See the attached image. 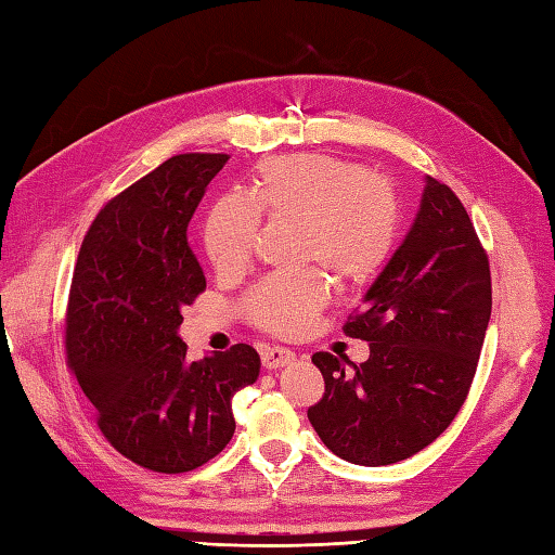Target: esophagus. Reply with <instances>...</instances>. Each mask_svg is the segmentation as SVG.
<instances>
[{
    "label": "esophagus",
    "mask_w": 555,
    "mask_h": 555,
    "mask_svg": "<svg viewBox=\"0 0 555 555\" xmlns=\"http://www.w3.org/2000/svg\"><path fill=\"white\" fill-rule=\"evenodd\" d=\"M296 360V352H291L286 348H264L262 350V364L264 370H279V367H286Z\"/></svg>",
    "instance_id": "34e87169"
}]
</instances>
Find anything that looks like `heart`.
Instances as JSON below:
<instances>
[{
	"label": "heart",
	"mask_w": 555,
	"mask_h": 555,
	"mask_svg": "<svg viewBox=\"0 0 555 555\" xmlns=\"http://www.w3.org/2000/svg\"><path fill=\"white\" fill-rule=\"evenodd\" d=\"M259 217L296 227L298 264L320 267L344 288L376 276L391 255L398 231L393 191L358 164L326 155L267 159L247 179V205L223 197L205 219V250L221 274L247 264ZM324 305V281L302 274L257 284L245 310L264 332L293 336Z\"/></svg>",
	"instance_id": "1"
}]
</instances>
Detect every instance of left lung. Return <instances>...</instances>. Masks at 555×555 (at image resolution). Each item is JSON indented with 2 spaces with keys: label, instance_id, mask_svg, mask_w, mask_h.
<instances>
[{
  "label": "left lung",
  "instance_id": "left-lung-1",
  "mask_svg": "<svg viewBox=\"0 0 555 555\" xmlns=\"http://www.w3.org/2000/svg\"><path fill=\"white\" fill-rule=\"evenodd\" d=\"M362 302L344 332L367 340L370 358L352 364L312 356L326 391L308 420L328 451L379 467L420 453L446 431L485 346L489 259L451 188L424 176L412 227Z\"/></svg>",
  "mask_w": 555,
  "mask_h": 555
}]
</instances>
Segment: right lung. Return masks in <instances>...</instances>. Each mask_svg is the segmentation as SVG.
Listing matches in <instances>:
<instances>
[{
	"label": "right lung",
	"mask_w": 555,
	"mask_h": 555,
	"mask_svg": "<svg viewBox=\"0 0 555 555\" xmlns=\"http://www.w3.org/2000/svg\"><path fill=\"white\" fill-rule=\"evenodd\" d=\"M227 155H176L104 207L80 245L66 312L68 367L107 441L140 467L179 475L221 453L231 398L259 376L238 344L185 358L183 308L205 291L188 223Z\"/></svg>",
	"instance_id": "1"
}]
</instances>
